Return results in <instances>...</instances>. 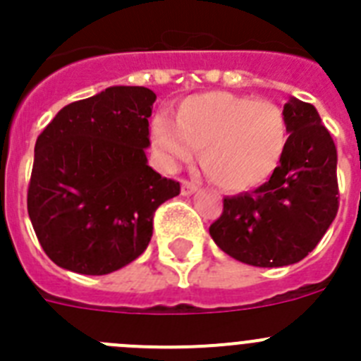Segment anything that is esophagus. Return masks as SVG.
I'll return each mask as SVG.
<instances>
[{
	"label": "esophagus",
	"mask_w": 361,
	"mask_h": 361,
	"mask_svg": "<svg viewBox=\"0 0 361 361\" xmlns=\"http://www.w3.org/2000/svg\"><path fill=\"white\" fill-rule=\"evenodd\" d=\"M197 190V184L191 183V180H188V178H184L183 180V188H180V191H183V195H191L193 191Z\"/></svg>",
	"instance_id": "34e87169"
}]
</instances>
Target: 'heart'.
Masks as SVG:
<instances>
[{"instance_id": "1", "label": "heart", "mask_w": 361, "mask_h": 361, "mask_svg": "<svg viewBox=\"0 0 361 361\" xmlns=\"http://www.w3.org/2000/svg\"><path fill=\"white\" fill-rule=\"evenodd\" d=\"M152 141L168 164L190 161L200 149V166L213 184L244 191L275 171L288 145V123L273 101L208 92L184 99L175 124L155 117Z\"/></svg>"}]
</instances>
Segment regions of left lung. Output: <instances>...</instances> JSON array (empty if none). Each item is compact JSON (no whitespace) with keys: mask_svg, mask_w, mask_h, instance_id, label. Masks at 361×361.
I'll return each instance as SVG.
<instances>
[{"mask_svg":"<svg viewBox=\"0 0 361 361\" xmlns=\"http://www.w3.org/2000/svg\"><path fill=\"white\" fill-rule=\"evenodd\" d=\"M288 145L267 183L226 197L209 226L220 250L257 267H282L307 257L338 213L336 146L317 108L296 97L283 104Z\"/></svg>","mask_w":361,"mask_h":361,"instance_id":"left-lung-1","label":"left lung"}]
</instances>
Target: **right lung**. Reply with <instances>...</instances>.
Here are the masks:
<instances>
[{
    "label": "right lung",
    "mask_w": 361,
    "mask_h": 361,
    "mask_svg": "<svg viewBox=\"0 0 361 361\" xmlns=\"http://www.w3.org/2000/svg\"><path fill=\"white\" fill-rule=\"evenodd\" d=\"M155 97L145 86H110L66 104L37 137L28 216L59 267L108 275L133 262L159 206L180 193L146 159Z\"/></svg>",
    "instance_id": "1"
}]
</instances>
